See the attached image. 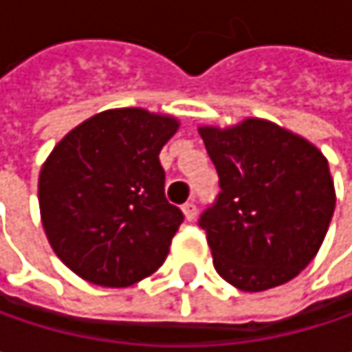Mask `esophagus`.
Masks as SVG:
<instances>
[{"mask_svg":"<svg viewBox=\"0 0 352 352\" xmlns=\"http://www.w3.org/2000/svg\"><path fill=\"white\" fill-rule=\"evenodd\" d=\"M183 214H185V218L191 222V220H195V216H197V206L193 204V201H187V204H183Z\"/></svg>","mask_w":352,"mask_h":352,"instance_id":"34e87169","label":"esophagus"}]
</instances>
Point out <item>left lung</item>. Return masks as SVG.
Returning a JSON list of instances; mask_svg holds the SVG:
<instances>
[{"label":"left lung","instance_id":"8db88e82","mask_svg":"<svg viewBox=\"0 0 352 352\" xmlns=\"http://www.w3.org/2000/svg\"><path fill=\"white\" fill-rule=\"evenodd\" d=\"M199 134L220 177L216 201L199 216L218 275L243 292L287 283L316 256L334 214L328 161L258 118Z\"/></svg>","mask_w":352,"mask_h":352}]
</instances>
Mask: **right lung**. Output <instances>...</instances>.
<instances>
[{
	"label": "right lung",
	"mask_w": 352,
	"mask_h": 352,
	"mask_svg": "<svg viewBox=\"0 0 352 352\" xmlns=\"http://www.w3.org/2000/svg\"><path fill=\"white\" fill-rule=\"evenodd\" d=\"M177 128L171 116L107 109L73 128L42 165L46 239L81 279L128 287L165 263L183 212L165 197L159 153Z\"/></svg>",
	"instance_id": "1"
}]
</instances>
